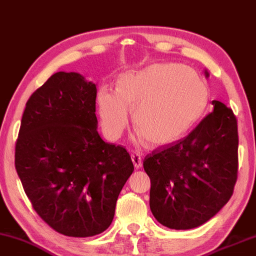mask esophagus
Listing matches in <instances>:
<instances>
[{"label":"esophagus","mask_w":256,"mask_h":256,"mask_svg":"<svg viewBox=\"0 0 256 256\" xmlns=\"http://www.w3.org/2000/svg\"><path fill=\"white\" fill-rule=\"evenodd\" d=\"M132 162H133V164H134V166L136 168H140L142 166V158H141V155H140L138 153H132Z\"/></svg>","instance_id":"esophagus-1"}]
</instances>
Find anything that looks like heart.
<instances>
[{
    "label": "heart",
    "mask_w": 256,
    "mask_h": 256,
    "mask_svg": "<svg viewBox=\"0 0 256 256\" xmlns=\"http://www.w3.org/2000/svg\"><path fill=\"white\" fill-rule=\"evenodd\" d=\"M208 92L193 70L180 64H155L118 80L116 92L103 88L98 94V113L105 135L122 136L130 112L138 128L136 141L171 144L191 130L206 108Z\"/></svg>",
    "instance_id": "obj_1"
}]
</instances>
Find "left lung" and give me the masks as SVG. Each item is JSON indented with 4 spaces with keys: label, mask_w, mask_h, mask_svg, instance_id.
Masks as SVG:
<instances>
[{
    "label": "left lung",
    "mask_w": 256,
    "mask_h": 256,
    "mask_svg": "<svg viewBox=\"0 0 256 256\" xmlns=\"http://www.w3.org/2000/svg\"><path fill=\"white\" fill-rule=\"evenodd\" d=\"M212 104L213 111L186 136L153 150L143 161L151 180L150 208L168 228L200 226L233 195L238 171V121L225 104Z\"/></svg>",
    "instance_id": "left-lung-1"
}]
</instances>
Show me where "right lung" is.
I'll return each mask as SVG.
<instances>
[{
  "label": "right lung",
  "instance_id": "obj_1",
  "mask_svg": "<svg viewBox=\"0 0 256 256\" xmlns=\"http://www.w3.org/2000/svg\"><path fill=\"white\" fill-rule=\"evenodd\" d=\"M96 85L58 72L28 100L15 143V168L40 218L66 236L111 225L118 194L134 171L121 145L96 130Z\"/></svg>",
  "mask_w": 256,
  "mask_h": 256
}]
</instances>
